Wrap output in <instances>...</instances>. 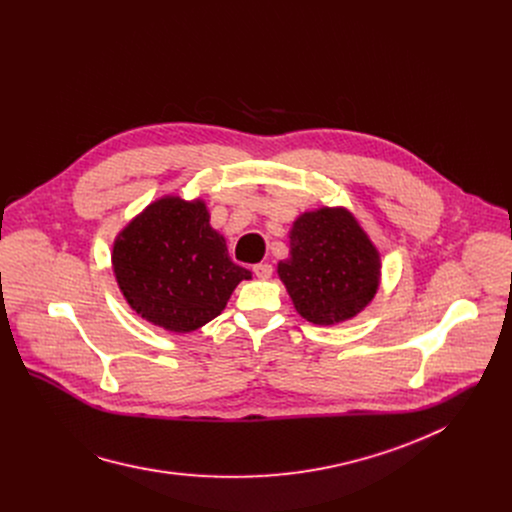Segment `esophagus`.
I'll return each instance as SVG.
<instances>
[{
	"mask_svg": "<svg viewBox=\"0 0 512 512\" xmlns=\"http://www.w3.org/2000/svg\"><path fill=\"white\" fill-rule=\"evenodd\" d=\"M253 273L259 277V279H269L271 273H273V267L269 263H259L253 267Z\"/></svg>",
	"mask_w": 512,
	"mask_h": 512,
	"instance_id": "1",
	"label": "esophagus"
}]
</instances>
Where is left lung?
<instances>
[{
	"mask_svg": "<svg viewBox=\"0 0 512 512\" xmlns=\"http://www.w3.org/2000/svg\"><path fill=\"white\" fill-rule=\"evenodd\" d=\"M277 275L302 318L332 326L371 304L381 257L352 212L322 206L296 218L289 259L277 263Z\"/></svg>",
	"mask_w": 512,
	"mask_h": 512,
	"instance_id": "left-lung-1",
	"label": "left lung"
}]
</instances>
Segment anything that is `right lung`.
<instances>
[{"mask_svg": "<svg viewBox=\"0 0 512 512\" xmlns=\"http://www.w3.org/2000/svg\"><path fill=\"white\" fill-rule=\"evenodd\" d=\"M113 271L127 304L168 332L198 330L221 314L251 271L233 263L202 200L164 196L117 235Z\"/></svg>", "mask_w": 512, "mask_h": 512, "instance_id": "1", "label": "right lung"}]
</instances>
